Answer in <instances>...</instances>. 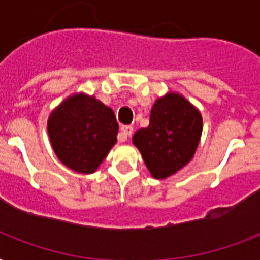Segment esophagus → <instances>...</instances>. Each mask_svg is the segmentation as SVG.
<instances>
[{"label":"esophagus","mask_w":260,"mask_h":260,"mask_svg":"<svg viewBox=\"0 0 260 260\" xmlns=\"http://www.w3.org/2000/svg\"><path fill=\"white\" fill-rule=\"evenodd\" d=\"M132 132H134V128L131 125H122L121 128H120V134H118V140L120 142H125L126 139H128V136H131L132 135Z\"/></svg>","instance_id":"1"}]
</instances>
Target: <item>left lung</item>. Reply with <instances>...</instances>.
<instances>
[{
    "instance_id": "left-lung-1",
    "label": "left lung",
    "mask_w": 260,
    "mask_h": 260,
    "mask_svg": "<svg viewBox=\"0 0 260 260\" xmlns=\"http://www.w3.org/2000/svg\"><path fill=\"white\" fill-rule=\"evenodd\" d=\"M201 135L200 110L182 94L169 91L155 101L150 125L135 132L132 143L151 175L166 179L193 159Z\"/></svg>"
}]
</instances>
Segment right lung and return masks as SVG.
<instances>
[{"mask_svg":"<svg viewBox=\"0 0 260 260\" xmlns=\"http://www.w3.org/2000/svg\"><path fill=\"white\" fill-rule=\"evenodd\" d=\"M47 131L52 150L64 166L91 174L117 142L118 124L109 106L79 91L51 112Z\"/></svg>","mask_w":260,"mask_h":260,"instance_id":"right-lung-1","label":"right lung"}]
</instances>
